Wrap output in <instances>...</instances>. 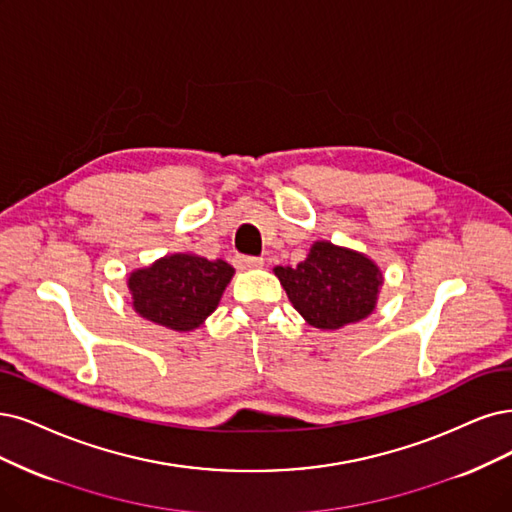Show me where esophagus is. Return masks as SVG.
Masks as SVG:
<instances>
[{"mask_svg":"<svg viewBox=\"0 0 512 512\" xmlns=\"http://www.w3.org/2000/svg\"><path fill=\"white\" fill-rule=\"evenodd\" d=\"M263 257H251V255H242V257H236V266L240 270H253V268H263Z\"/></svg>","mask_w":512,"mask_h":512,"instance_id":"1","label":"esophagus"}]
</instances>
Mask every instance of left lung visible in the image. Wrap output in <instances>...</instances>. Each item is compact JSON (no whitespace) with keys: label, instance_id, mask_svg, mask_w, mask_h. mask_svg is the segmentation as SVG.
Segmentation results:
<instances>
[{"label":"left lung","instance_id":"1","mask_svg":"<svg viewBox=\"0 0 512 512\" xmlns=\"http://www.w3.org/2000/svg\"><path fill=\"white\" fill-rule=\"evenodd\" d=\"M291 304L316 329L358 323L375 308L382 274L375 263L331 242H316L297 268H274Z\"/></svg>","mask_w":512,"mask_h":512}]
</instances>
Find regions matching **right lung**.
Wrapping results in <instances>:
<instances>
[{"label":"right lung","mask_w":512,"mask_h":512,"mask_svg":"<svg viewBox=\"0 0 512 512\" xmlns=\"http://www.w3.org/2000/svg\"><path fill=\"white\" fill-rule=\"evenodd\" d=\"M232 276L234 268L221 259L170 255L132 272L128 289L132 306L143 318L175 331H189L215 312Z\"/></svg>","instance_id":"add662e5"}]
</instances>
